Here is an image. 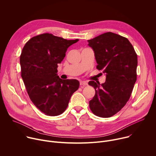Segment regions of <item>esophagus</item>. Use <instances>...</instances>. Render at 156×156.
I'll list each match as a JSON object with an SVG mask.
<instances>
[{
  "label": "esophagus",
  "instance_id": "obj_1",
  "mask_svg": "<svg viewBox=\"0 0 156 156\" xmlns=\"http://www.w3.org/2000/svg\"><path fill=\"white\" fill-rule=\"evenodd\" d=\"M80 84L81 87H83L86 86V85H87V83H86V81H81L80 82Z\"/></svg>",
  "mask_w": 156,
  "mask_h": 156
}]
</instances>
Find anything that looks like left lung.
<instances>
[{"label":"left lung","instance_id":"obj_1","mask_svg":"<svg viewBox=\"0 0 156 156\" xmlns=\"http://www.w3.org/2000/svg\"><path fill=\"white\" fill-rule=\"evenodd\" d=\"M96 60L97 69L105 74L102 84L90 81L95 96L90 101L93 113L100 117L113 116L125 106L136 81L137 55L128 39L107 32L87 40Z\"/></svg>","mask_w":156,"mask_h":156}]
</instances>
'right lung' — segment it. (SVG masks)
Segmentation results:
<instances>
[{"label": "right lung", "mask_w": 156, "mask_h": 156, "mask_svg": "<svg viewBox=\"0 0 156 156\" xmlns=\"http://www.w3.org/2000/svg\"><path fill=\"white\" fill-rule=\"evenodd\" d=\"M78 40L44 33L33 37L22 50L21 78L31 101L46 115L62 114L80 86L76 80H62L57 75L58 63L63 60L67 49Z\"/></svg>", "instance_id": "add662e5"}]
</instances>
